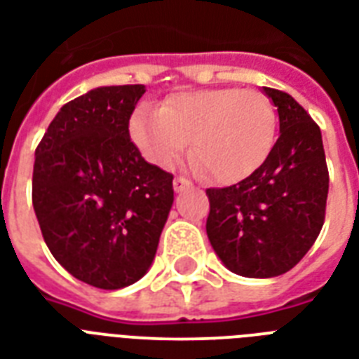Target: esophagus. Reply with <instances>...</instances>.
Segmentation results:
<instances>
[{
  "instance_id": "esophagus-1",
  "label": "esophagus",
  "mask_w": 359,
  "mask_h": 359,
  "mask_svg": "<svg viewBox=\"0 0 359 359\" xmlns=\"http://www.w3.org/2000/svg\"><path fill=\"white\" fill-rule=\"evenodd\" d=\"M173 188H175V191L188 190V188H191V180L186 179V177H175Z\"/></svg>"
}]
</instances>
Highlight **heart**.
Returning a JSON list of instances; mask_svg holds the SVG:
<instances>
[{
	"mask_svg": "<svg viewBox=\"0 0 359 359\" xmlns=\"http://www.w3.org/2000/svg\"><path fill=\"white\" fill-rule=\"evenodd\" d=\"M130 134L143 156L160 168H171L191 140L197 169L233 184L266 162L276 140V114L270 100L257 91L175 93L162 109H137Z\"/></svg>",
	"mask_w": 359,
	"mask_h": 359,
	"instance_id": "1",
	"label": "heart"
}]
</instances>
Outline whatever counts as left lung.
I'll return each instance as SVG.
<instances>
[{
	"label": "left lung",
	"instance_id": "left-lung-1",
	"mask_svg": "<svg viewBox=\"0 0 359 359\" xmlns=\"http://www.w3.org/2000/svg\"><path fill=\"white\" fill-rule=\"evenodd\" d=\"M279 114L266 162L227 188H208L207 235L231 272L276 278L315 244L326 216L330 175L311 115L283 91L264 87Z\"/></svg>",
	"mask_w": 359,
	"mask_h": 359
}]
</instances>
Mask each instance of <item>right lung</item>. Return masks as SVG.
<instances>
[{"label": "right lung", "mask_w": 359, "mask_h": 359, "mask_svg": "<svg viewBox=\"0 0 359 359\" xmlns=\"http://www.w3.org/2000/svg\"><path fill=\"white\" fill-rule=\"evenodd\" d=\"M145 86L98 87L59 109L35 151L33 208L55 261L83 283H135L156 255L173 175L145 162L128 123Z\"/></svg>", "instance_id": "obj_1"}]
</instances>
